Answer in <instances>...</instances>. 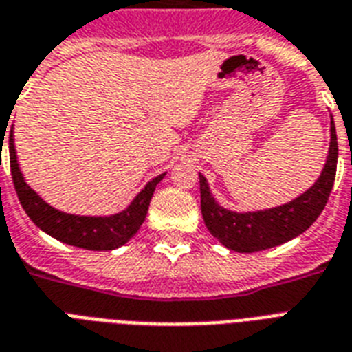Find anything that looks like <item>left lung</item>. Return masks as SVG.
Here are the masks:
<instances>
[{"mask_svg":"<svg viewBox=\"0 0 352 352\" xmlns=\"http://www.w3.org/2000/svg\"><path fill=\"white\" fill-rule=\"evenodd\" d=\"M336 162H338V141H336V128L331 116L329 155L324 170L309 190L287 204L270 210L245 211V213L226 210L211 195L206 177L199 173L201 210L206 228L222 245L239 253H255L284 244L302 235L318 219L333 190Z\"/></svg>","mask_w":352,"mask_h":352,"instance_id":"obj_1","label":"left lung"}]
</instances>
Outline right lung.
<instances>
[{"instance_id": "1", "label": "right lung", "mask_w": 352, "mask_h": 352, "mask_svg": "<svg viewBox=\"0 0 352 352\" xmlns=\"http://www.w3.org/2000/svg\"><path fill=\"white\" fill-rule=\"evenodd\" d=\"M8 151H10V170H12L14 188H16L23 210L27 211L30 221L39 230L57 239L59 242L82 248V250L110 251L126 244L146 219L148 206H150L151 197H153V191H155L157 184L166 175V173H161L155 179H151L137 193L135 199L128 204L126 210L119 211L116 215H72V213H65V211L52 208L25 182V177L19 170L16 148H14V130H10Z\"/></svg>"}]
</instances>
